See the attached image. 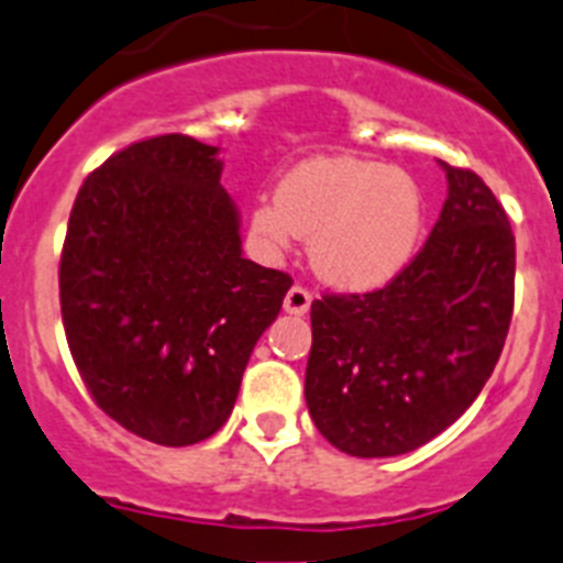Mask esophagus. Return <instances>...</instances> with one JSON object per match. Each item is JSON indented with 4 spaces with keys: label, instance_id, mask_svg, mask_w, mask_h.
<instances>
[{
    "label": "esophagus",
    "instance_id": "esophagus-1",
    "mask_svg": "<svg viewBox=\"0 0 563 563\" xmlns=\"http://www.w3.org/2000/svg\"><path fill=\"white\" fill-rule=\"evenodd\" d=\"M311 306V291L306 286H291L288 288L286 300H283V309L288 311V314H306Z\"/></svg>",
    "mask_w": 563,
    "mask_h": 563
}]
</instances>
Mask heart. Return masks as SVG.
Listing matches in <instances>:
<instances>
[{"instance_id":"obj_1","label":"heart","mask_w":563,"mask_h":563,"mask_svg":"<svg viewBox=\"0 0 563 563\" xmlns=\"http://www.w3.org/2000/svg\"><path fill=\"white\" fill-rule=\"evenodd\" d=\"M422 189L399 166L311 158L295 166L275 200H261L252 229L266 246L309 238L311 266L342 288H374L410 263L422 234Z\"/></svg>"}]
</instances>
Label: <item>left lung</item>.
<instances>
[{"mask_svg": "<svg viewBox=\"0 0 563 563\" xmlns=\"http://www.w3.org/2000/svg\"><path fill=\"white\" fill-rule=\"evenodd\" d=\"M448 200L417 257L383 288L311 302L306 405L360 459L410 453L451 428L505 349L516 238L485 180L442 164Z\"/></svg>", "mask_w": 563, "mask_h": 563, "instance_id": "8db88e82", "label": "left lung"}]
</instances>
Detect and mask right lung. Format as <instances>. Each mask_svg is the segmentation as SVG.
Masks as SVG:
<instances>
[{
  "mask_svg": "<svg viewBox=\"0 0 563 563\" xmlns=\"http://www.w3.org/2000/svg\"><path fill=\"white\" fill-rule=\"evenodd\" d=\"M218 146L135 141L85 178L58 263L73 363L92 402L166 448L229 419L291 277L241 252Z\"/></svg>",
  "mask_w": 563,
  "mask_h": 563,
  "instance_id": "right-lung-1",
  "label": "right lung"
}]
</instances>
